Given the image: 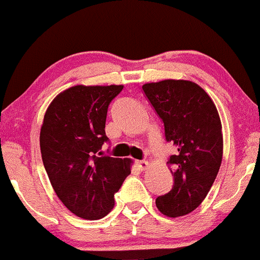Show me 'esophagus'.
Masks as SVG:
<instances>
[{"mask_svg": "<svg viewBox=\"0 0 260 260\" xmlns=\"http://www.w3.org/2000/svg\"><path fill=\"white\" fill-rule=\"evenodd\" d=\"M135 165H136V168H138L139 170L144 171V170L148 169L149 162L146 161V160H136V161H135Z\"/></svg>", "mask_w": 260, "mask_h": 260, "instance_id": "esophagus-1", "label": "esophagus"}]
</instances>
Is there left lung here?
<instances>
[{
    "label": "left lung",
    "instance_id": "obj_1",
    "mask_svg": "<svg viewBox=\"0 0 260 260\" xmlns=\"http://www.w3.org/2000/svg\"><path fill=\"white\" fill-rule=\"evenodd\" d=\"M146 98L164 122L165 139L174 144L169 161L173 188L157 197V209L170 218L197 209L218 175L223 157L221 122L204 89L188 80L143 85Z\"/></svg>",
    "mask_w": 260,
    "mask_h": 260
}]
</instances>
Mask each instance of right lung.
Returning <instances> with one entry per match:
<instances>
[{
  "mask_svg": "<svg viewBox=\"0 0 260 260\" xmlns=\"http://www.w3.org/2000/svg\"><path fill=\"white\" fill-rule=\"evenodd\" d=\"M122 85H76L58 93L44 116L40 148L58 199L75 215L96 220L114 208V195L131 173L130 159L100 156L108 109Z\"/></svg>",
  "mask_w": 260,
  "mask_h": 260,
  "instance_id": "obj_1",
  "label": "right lung"
}]
</instances>
